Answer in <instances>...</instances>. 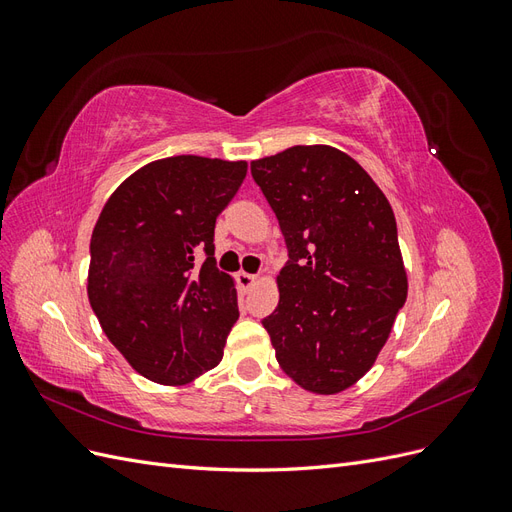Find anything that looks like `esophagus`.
I'll return each mask as SVG.
<instances>
[{"label":"esophagus","instance_id":"1","mask_svg":"<svg viewBox=\"0 0 512 512\" xmlns=\"http://www.w3.org/2000/svg\"><path fill=\"white\" fill-rule=\"evenodd\" d=\"M258 280V275H252V273H245V271H239L237 273V282H239V288L245 292L250 290L254 286V282Z\"/></svg>","mask_w":512,"mask_h":512}]
</instances>
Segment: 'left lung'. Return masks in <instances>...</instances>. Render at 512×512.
Returning <instances> with one entry per match:
<instances>
[{"label": "left lung", "instance_id": "1", "mask_svg": "<svg viewBox=\"0 0 512 512\" xmlns=\"http://www.w3.org/2000/svg\"><path fill=\"white\" fill-rule=\"evenodd\" d=\"M288 247L280 303L262 320L303 389L333 395L374 365L408 297L389 200L350 156L290 147L252 162Z\"/></svg>", "mask_w": 512, "mask_h": 512}]
</instances>
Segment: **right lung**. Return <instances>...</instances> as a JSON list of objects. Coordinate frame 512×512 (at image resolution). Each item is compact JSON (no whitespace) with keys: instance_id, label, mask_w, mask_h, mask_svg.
Listing matches in <instances>:
<instances>
[{"instance_id":"add662e5","label":"right lung","mask_w":512,"mask_h":512,"mask_svg":"<svg viewBox=\"0 0 512 512\" xmlns=\"http://www.w3.org/2000/svg\"><path fill=\"white\" fill-rule=\"evenodd\" d=\"M245 162L175 156L123 181L96 222L87 294L106 337L138 374L185 384L222 361L237 290L215 265V220Z\"/></svg>"}]
</instances>
